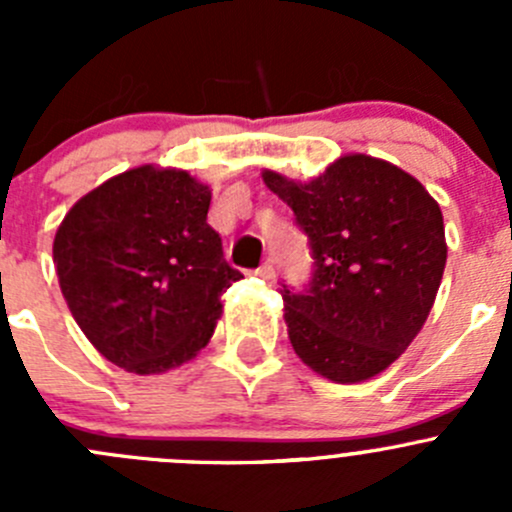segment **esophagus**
Instances as JSON below:
<instances>
[{"mask_svg": "<svg viewBox=\"0 0 512 512\" xmlns=\"http://www.w3.org/2000/svg\"><path fill=\"white\" fill-rule=\"evenodd\" d=\"M255 275L262 277V280H265V282H272V280H275V267H272L270 262H265V265H262V267H257Z\"/></svg>", "mask_w": 512, "mask_h": 512, "instance_id": "1", "label": "esophagus"}]
</instances>
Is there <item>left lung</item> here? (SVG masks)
<instances>
[{
	"mask_svg": "<svg viewBox=\"0 0 512 512\" xmlns=\"http://www.w3.org/2000/svg\"><path fill=\"white\" fill-rule=\"evenodd\" d=\"M267 188L309 237V287L282 285L289 342L337 384L381 374L421 332L446 267L436 200L399 165L352 153L319 178L294 183L275 170Z\"/></svg>",
	"mask_w": 512,
	"mask_h": 512,
	"instance_id": "obj_1",
	"label": "left lung"
}]
</instances>
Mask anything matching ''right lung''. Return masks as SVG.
<instances>
[{
	"instance_id": "obj_1",
	"label": "right lung",
	"mask_w": 512,
	"mask_h": 512,
	"mask_svg": "<svg viewBox=\"0 0 512 512\" xmlns=\"http://www.w3.org/2000/svg\"><path fill=\"white\" fill-rule=\"evenodd\" d=\"M210 188L175 168L113 175L61 220L54 265L76 324L111 364L163 374L210 342L240 272L208 225Z\"/></svg>"
}]
</instances>
